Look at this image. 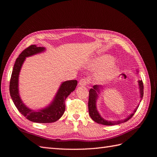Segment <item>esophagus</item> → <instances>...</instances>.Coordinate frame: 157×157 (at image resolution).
<instances>
[{
    "label": "esophagus",
    "instance_id": "esophagus-1",
    "mask_svg": "<svg viewBox=\"0 0 157 157\" xmlns=\"http://www.w3.org/2000/svg\"><path fill=\"white\" fill-rule=\"evenodd\" d=\"M87 84H88V80H87L86 78H84L80 79L79 82H78L79 86H85Z\"/></svg>",
    "mask_w": 157,
    "mask_h": 157
}]
</instances>
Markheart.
<instances>
[{
	"mask_svg": "<svg viewBox=\"0 0 157 157\" xmlns=\"http://www.w3.org/2000/svg\"><path fill=\"white\" fill-rule=\"evenodd\" d=\"M113 62V58L112 57L107 56H99L91 61V63L89 65V68L92 71H99L112 64ZM117 73V67H116L115 65H112L105 68L99 75L98 80L101 82H106L115 77Z\"/></svg>",
	"mask_w": 157,
	"mask_h": 157,
	"instance_id": "1",
	"label": "heart"
}]
</instances>
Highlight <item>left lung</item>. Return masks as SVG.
<instances>
[{
    "label": "left lung",
    "mask_w": 157,
    "mask_h": 157,
    "mask_svg": "<svg viewBox=\"0 0 157 157\" xmlns=\"http://www.w3.org/2000/svg\"><path fill=\"white\" fill-rule=\"evenodd\" d=\"M139 86H140V95L141 98L142 99L144 96V83L142 80H139ZM103 86H100V85H94L92 88L89 91V100H88V111L90 116L92 118V120L98 123V124H101L103 125L106 126H112V125H116L119 124L123 122H126L128 120H130V118L134 116L135 113L136 112L137 108H138L140 104L136 109L134 111L130 116H128L126 118L122 121H106L100 116L99 115L97 108H96V101L98 97V94H99V92L101 89H103Z\"/></svg>",
    "instance_id": "obj_1"
}]
</instances>
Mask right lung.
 I'll return each instance as SVG.
<instances>
[{
  "mask_svg": "<svg viewBox=\"0 0 157 157\" xmlns=\"http://www.w3.org/2000/svg\"><path fill=\"white\" fill-rule=\"evenodd\" d=\"M44 50L43 47L31 45L23 50L14 63L10 82V94L14 105L27 119L37 123H51L59 120L65 110L66 98L74 91L77 85L76 80L63 82L50 105L40 111H33L24 105L20 98L18 89V78L21 66L27 57L40 53Z\"/></svg>",
  "mask_w": 157,
  "mask_h": 157,
  "instance_id": "right-lung-1",
  "label": "right lung"
}]
</instances>
